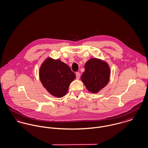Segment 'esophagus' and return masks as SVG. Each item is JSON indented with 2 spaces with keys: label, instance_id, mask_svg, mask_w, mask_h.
<instances>
[{
  "label": "esophagus",
  "instance_id": "34e87169",
  "mask_svg": "<svg viewBox=\"0 0 148 148\" xmlns=\"http://www.w3.org/2000/svg\"><path fill=\"white\" fill-rule=\"evenodd\" d=\"M76 79L79 80L80 77V73L79 72H76Z\"/></svg>",
  "mask_w": 148,
  "mask_h": 148
}]
</instances>
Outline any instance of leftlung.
<instances>
[{"label":"left lung","mask_w":148,"mask_h":148,"mask_svg":"<svg viewBox=\"0 0 148 148\" xmlns=\"http://www.w3.org/2000/svg\"><path fill=\"white\" fill-rule=\"evenodd\" d=\"M110 76V69L108 63L101 59L92 58L86 62L81 80L89 92L97 93L108 85Z\"/></svg>","instance_id":"8db88e82"}]
</instances>
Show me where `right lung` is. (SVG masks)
<instances>
[{"label":"right lung","instance_id":"1","mask_svg":"<svg viewBox=\"0 0 148 148\" xmlns=\"http://www.w3.org/2000/svg\"><path fill=\"white\" fill-rule=\"evenodd\" d=\"M40 79L47 92L55 97L61 98L67 94L69 86L76 78L70 67L59 59L47 58L42 64Z\"/></svg>","mask_w":148,"mask_h":148}]
</instances>
